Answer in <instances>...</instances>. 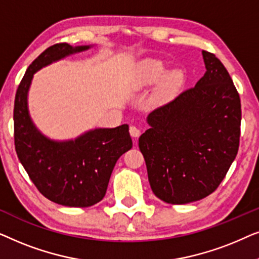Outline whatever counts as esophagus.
<instances>
[{
  "instance_id": "34e87169",
  "label": "esophagus",
  "mask_w": 259,
  "mask_h": 259,
  "mask_svg": "<svg viewBox=\"0 0 259 259\" xmlns=\"http://www.w3.org/2000/svg\"><path fill=\"white\" fill-rule=\"evenodd\" d=\"M130 134L134 138V139L137 140L140 136V128H139V127H137V126H131L130 127Z\"/></svg>"
}]
</instances>
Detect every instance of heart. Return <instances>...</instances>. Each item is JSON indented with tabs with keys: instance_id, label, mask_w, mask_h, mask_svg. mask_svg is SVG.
<instances>
[{
	"instance_id": "b5f03b06",
	"label": "heart",
	"mask_w": 259,
	"mask_h": 259,
	"mask_svg": "<svg viewBox=\"0 0 259 259\" xmlns=\"http://www.w3.org/2000/svg\"><path fill=\"white\" fill-rule=\"evenodd\" d=\"M165 67L162 65L161 61L158 60H148L144 63L143 66V79L145 82H153V81L158 80L162 74H164ZM182 82V74L179 72H171L166 75L164 82H162L161 93L162 95H168L176 90Z\"/></svg>"
}]
</instances>
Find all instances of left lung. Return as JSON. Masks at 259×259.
I'll return each instance as SVG.
<instances>
[{"instance_id": "left-lung-1", "label": "left lung", "mask_w": 259, "mask_h": 259, "mask_svg": "<svg viewBox=\"0 0 259 259\" xmlns=\"http://www.w3.org/2000/svg\"><path fill=\"white\" fill-rule=\"evenodd\" d=\"M203 58L204 76L150 113L151 127L139 138L151 189L168 204L214 192L238 152L239 94L221 60L206 51Z\"/></svg>"}]
</instances>
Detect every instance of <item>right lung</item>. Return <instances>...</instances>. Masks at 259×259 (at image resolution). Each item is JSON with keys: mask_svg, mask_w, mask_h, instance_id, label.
<instances>
[{"mask_svg": "<svg viewBox=\"0 0 259 259\" xmlns=\"http://www.w3.org/2000/svg\"><path fill=\"white\" fill-rule=\"evenodd\" d=\"M90 47L56 44L46 49L28 67L14 104V140L21 164L47 199L72 207L92 206L105 197L116 160L132 148L128 125L95 128L75 140H51L31 121L27 95L35 72Z\"/></svg>", "mask_w": 259, "mask_h": 259, "instance_id": "add662e5", "label": "right lung"}]
</instances>
